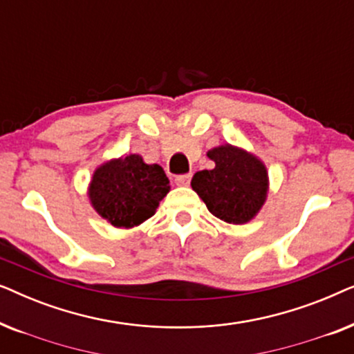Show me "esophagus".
<instances>
[{"label":"esophagus","mask_w":354,"mask_h":354,"mask_svg":"<svg viewBox=\"0 0 354 354\" xmlns=\"http://www.w3.org/2000/svg\"><path fill=\"white\" fill-rule=\"evenodd\" d=\"M192 180V174H182V176L176 177V183L178 187H187Z\"/></svg>","instance_id":"esophagus-1"}]
</instances>
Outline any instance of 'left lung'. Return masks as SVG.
Returning a JSON list of instances; mask_svg holds the SVG:
<instances>
[{
    "label": "left lung",
    "mask_w": 354,
    "mask_h": 354,
    "mask_svg": "<svg viewBox=\"0 0 354 354\" xmlns=\"http://www.w3.org/2000/svg\"><path fill=\"white\" fill-rule=\"evenodd\" d=\"M207 156L216 162L211 171H200L192 188L211 214L229 224H245L258 214L268 196V171L253 154L232 145H222Z\"/></svg>",
    "instance_id": "1"
}]
</instances>
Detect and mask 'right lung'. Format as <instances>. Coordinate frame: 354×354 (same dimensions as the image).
I'll return each mask as SVG.
<instances>
[{
    "instance_id": "obj_1",
    "label": "right lung",
    "mask_w": 354,
    "mask_h": 354,
    "mask_svg": "<svg viewBox=\"0 0 354 354\" xmlns=\"http://www.w3.org/2000/svg\"><path fill=\"white\" fill-rule=\"evenodd\" d=\"M169 178L158 164H145L140 154L113 159L91 178V206L111 225L130 229L149 219L167 195Z\"/></svg>"
}]
</instances>
